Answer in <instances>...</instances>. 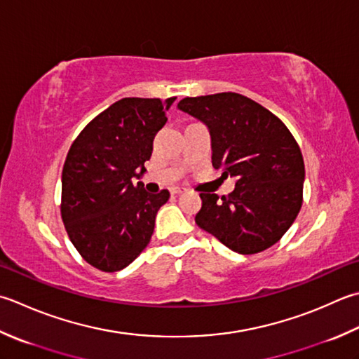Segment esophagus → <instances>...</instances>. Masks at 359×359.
<instances>
[{"mask_svg": "<svg viewBox=\"0 0 359 359\" xmlns=\"http://www.w3.org/2000/svg\"><path fill=\"white\" fill-rule=\"evenodd\" d=\"M185 191H187V189L184 187H172L171 188V194H174V196L182 194V193H185Z\"/></svg>", "mask_w": 359, "mask_h": 359, "instance_id": "esophagus-1", "label": "esophagus"}]
</instances>
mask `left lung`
<instances>
[{
  "label": "left lung",
  "mask_w": 359,
  "mask_h": 359,
  "mask_svg": "<svg viewBox=\"0 0 359 359\" xmlns=\"http://www.w3.org/2000/svg\"><path fill=\"white\" fill-rule=\"evenodd\" d=\"M177 107L207 126L213 166L236 177L227 196L201 193L196 224L243 255L280 241L304 201V157L290 129L263 105L231 91L184 97Z\"/></svg>",
  "instance_id": "8db88e82"
}]
</instances>
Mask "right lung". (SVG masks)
Here are the masks:
<instances>
[{
	"mask_svg": "<svg viewBox=\"0 0 359 359\" xmlns=\"http://www.w3.org/2000/svg\"><path fill=\"white\" fill-rule=\"evenodd\" d=\"M175 97H123L83 128L62 171L60 213L67 233L93 268L116 272L151 241L168 189L147 193L142 182L156 133Z\"/></svg>",
	"mask_w": 359,
	"mask_h": 359,
	"instance_id": "1",
	"label": "right lung"
}]
</instances>
